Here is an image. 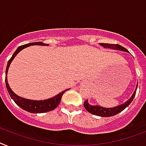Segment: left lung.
<instances>
[{
    "label": "left lung",
    "instance_id": "obj_1",
    "mask_svg": "<svg viewBox=\"0 0 146 146\" xmlns=\"http://www.w3.org/2000/svg\"><path fill=\"white\" fill-rule=\"evenodd\" d=\"M100 44L103 47L106 48H112V49H116V50H120L123 51V52H128L127 49H126L124 47H123V46H120V45L118 44H110V43H100ZM137 86H138V82H137V88H136V91H134L133 95L131 96V98L127 101H126L124 104H121L120 106H116V107L113 108H104L102 107V106H98V105L92 106V105L88 104V100H85L84 102V107L85 108V110H87L88 112L93 115H95L101 116V117H110V116L115 115L118 113L123 111L125 108L127 107L131 104V103L133 101V98H134L135 95H136Z\"/></svg>",
    "mask_w": 146,
    "mask_h": 146
}]
</instances>
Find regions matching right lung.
Wrapping results in <instances>:
<instances>
[{"instance_id": "1", "label": "right lung", "mask_w": 146, "mask_h": 146, "mask_svg": "<svg viewBox=\"0 0 146 146\" xmlns=\"http://www.w3.org/2000/svg\"><path fill=\"white\" fill-rule=\"evenodd\" d=\"M34 45H40V46H48V44H45L42 42H31V43H28V44L23 45V46H20L19 48L15 50V52L13 53V56L11 57V58L8 61L7 66V69H6V77H5V83L6 86H7V89L8 91V93L10 95L11 98L14 100L15 104H17L18 106L21 107L22 110H25L27 112H31V113H43V112H48V111H52V110H54L57 106H58L60 102H61V98H62L63 94H64L65 92H67V90H65L64 92H61L58 94V95L54 96L53 98H49L48 100H28V99H25V98H21L19 96H18L17 94H15L12 89L9 88V85L8 84L7 82V72L9 70V65L11 64L12 61L13 60L14 58L16 56V54L19 52L20 51L22 50L23 48L28 47L30 46H34Z\"/></svg>"}]
</instances>
